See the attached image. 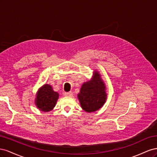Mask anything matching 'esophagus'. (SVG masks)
I'll use <instances>...</instances> for the list:
<instances>
[{
    "label": "esophagus",
    "instance_id": "esophagus-1",
    "mask_svg": "<svg viewBox=\"0 0 157 157\" xmlns=\"http://www.w3.org/2000/svg\"><path fill=\"white\" fill-rule=\"evenodd\" d=\"M64 96H69V97H71L73 96V93L71 92H65L64 93Z\"/></svg>",
    "mask_w": 157,
    "mask_h": 157
}]
</instances>
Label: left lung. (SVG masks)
Wrapping results in <instances>:
<instances>
[{
	"label": "left lung",
	"instance_id": "left-lung-1",
	"mask_svg": "<svg viewBox=\"0 0 157 157\" xmlns=\"http://www.w3.org/2000/svg\"><path fill=\"white\" fill-rule=\"evenodd\" d=\"M105 89V85L97 72L94 74L91 80L82 84L78 98L85 111L94 112L103 105L107 99Z\"/></svg>",
	"mask_w": 157,
	"mask_h": 157
}]
</instances>
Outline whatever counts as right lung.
Returning a JSON list of instances; mask_svg holds the SVG:
<instances>
[{
	"mask_svg": "<svg viewBox=\"0 0 157 157\" xmlns=\"http://www.w3.org/2000/svg\"><path fill=\"white\" fill-rule=\"evenodd\" d=\"M59 94L54 92L52 86L45 84L38 92L36 98V105L40 111L47 112L51 111L55 105Z\"/></svg>",
	"mask_w": 157,
	"mask_h": 157,
	"instance_id": "add662e5",
	"label": "right lung"
}]
</instances>
